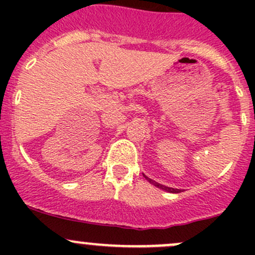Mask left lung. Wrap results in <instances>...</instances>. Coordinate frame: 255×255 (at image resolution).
<instances>
[{
  "label": "left lung",
  "mask_w": 255,
  "mask_h": 255,
  "mask_svg": "<svg viewBox=\"0 0 255 255\" xmlns=\"http://www.w3.org/2000/svg\"><path fill=\"white\" fill-rule=\"evenodd\" d=\"M144 177H145V179L148 180V181L150 182V184H153L154 186L159 187V189L164 190V191L173 192V194H177V192H180V190H179V189H173V187H168V186H165V185H161V184H159V182H156V181H154V180L149 179V177H148V176H145V175H144Z\"/></svg>",
  "instance_id": "8db88e82"
}]
</instances>
